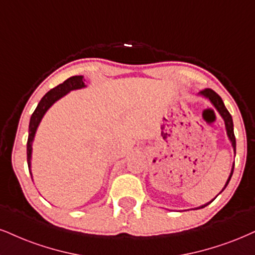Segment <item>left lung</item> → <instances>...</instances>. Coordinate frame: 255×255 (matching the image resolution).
Wrapping results in <instances>:
<instances>
[{"instance_id":"8db88e82","label":"left lung","mask_w":255,"mask_h":255,"mask_svg":"<svg viewBox=\"0 0 255 255\" xmlns=\"http://www.w3.org/2000/svg\"><path fill=\"white\" fill-rule=\"evenodd\" d=\"M199 96L203 97V98H206V99H208L209 102L212 103V105L214 106V108L216 109V111L219 112V115L221 116L222 119H224V122H225V127H226V131H227L228 139L231 140L232 146H233V150H234V153H235V147H237V142H235V136H234V125H233V119H232L231 113H229V112H228V110L226 109V106H225L224 102H222L221 97H220L218 93L214 92V91L210 90V89H206V90L201 91V92H199ZM233 170H234V164H233V166H232L231 174H229V176H228V180H227V182H226V184H225L224 189H222L221 191H220V193H222V191L225 190V188L227 187V185H228L229 181H231L232 175H233ZM220 193H219V194H220ZM219 194H218V195H219ZM218 195H216V196H218ZM216 196H215L214 199H213L212 201H210V202L206 203V204H202V206H200V207H196V208H194V209H201V208H204V207L208 206L209 203H212L213 201H214V200L216 199Z\"/></svg>"}]
</instances>
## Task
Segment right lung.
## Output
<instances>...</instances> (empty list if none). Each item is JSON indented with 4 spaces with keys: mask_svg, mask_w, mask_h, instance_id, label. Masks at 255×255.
Returning <instances> with one entry per match:
<instances>
[{
    "mask_svg": "<svg viewBox=\"0 0 255 255\" xmlns=\"http://www.w3.org/2000/svg\"><path fill=\"white\" fill-rule=\"evenodd\" d=\"M86 87V85L84 83V77L83 75H75V77L68 78L67 80H65L64 83L58 85V86L52 89L49 92H47L45 96L42 97V99L40 100V103L37 104L35 111L33 112L30 117L29 122V128H28V142H27V163L28 168H29V172L31 178H33V175H31V152H33V142L34 137H35L36 130L39 128L41 121H42L43 116L46 115V112L48 111L49 108L58 102L59 99H61L62 97H65L66 94L70 93L71 91L74 90H80Z\"/></svg>",
    "mask_w": 255,
    "mask_h": 255,
    "instance_id": "1",
    "label": "right lung"
}]
</instances>
